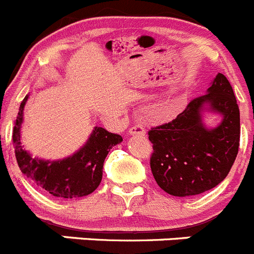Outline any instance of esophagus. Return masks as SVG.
Wrapping results in <instances>:
<instances>
[{
	"label": "esophagus",
	"mask_w": 254,
	"mask_h": 254,
	"mask_svg": "<svg viewBox=\"0 0 254 254\" xmlns=\"http://www.w3.org/2000/svg\"><path fill=\"white\" fill-rule=\"evenodd\" d=\"M129 134H139V136H145L146 129L143 128L142 125H136L129 128Z\"/></svg>",
	"instance_id": "34e87169"
}]
</instances>
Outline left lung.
<instances>
[{
    "label": "left lung",
    "instance_id": "obj_1",
    "mask_svg": "<svg viewBox=\"0 0 254 254\" xmlns=\"http://www.w3.org/2000/svg\"><path fill=\"white\" fill-rule=\"evenodd\" d=\"M223 116L220 125L208 129L202 112ZM241 137V118L233 88L218 73L204 95L190 101L171 122L152 127L148 139L150 159L157 185L174 196H192L222 183L236 161Z\"/></svg>",
    "mask_w": 254,
    "mask_h": 254
}]
</instances>
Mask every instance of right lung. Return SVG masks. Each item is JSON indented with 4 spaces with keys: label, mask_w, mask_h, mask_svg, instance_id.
I'll use <instances>...</instances> for the list:
<instances>
[{
    "label": "right lung",
    "mask_w": 254,
    "mask_h": 254,
    "mask_svg": "<svg viewBox=\"0 0 254 254\" xmlns=\"http://www.w3.org/2000/svg\"><path fill=\"white\" fill-rule=\"evenodd\" d=\"M27 98L26 95L21 102L12 131L16 160L21 173L37 188L53 196L74 199L89 195L101 184L103 162L109 150L122 142V137L102 127H95L87 143L66 159L49 161L32 157L24 150V146H21L20 139V128Z\"/></svg>",
    "instance_id": "1"
}]
</instances>
